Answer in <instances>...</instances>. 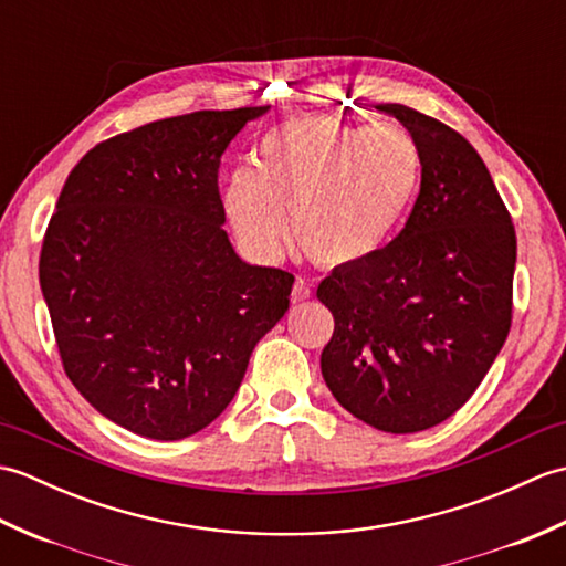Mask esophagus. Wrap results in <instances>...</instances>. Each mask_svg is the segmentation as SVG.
I'll list each match as a JSON object with an SVG mask.
<instances>
[{
  "label": "esophagus",
  "mask_w": 566,
  "mask_h": 566,
  "mask_svg": "<svg viewBox=\"0 0 566 566\" xmlns=\"http://www.w3.org/2000/svg\"><path fill=\"white\" fill-rule=\"evenodd\" d=\"M308 296H311V286L304 280H296L294 286H292V302L302 304V302H306Z\"/></svg>",
  "instance_id": "34e87169"
}]
</instances>
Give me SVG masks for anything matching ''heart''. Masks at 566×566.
<instances>
[{
    "instance_id": "1",
    "label": "heart",
    "mask_w": 566,
    "mask_h": 566,
    "mask_svg": "<svg viewBox=\"0 0 566 566\" xmlns=\"http://www.w3.org/2000/svg\"><path fill=\"white\" fill-rule=\"evenodd\" d=\"M420 185V153L401 128L355 126L304 114L270 128L255 167L228 179L226 213L252 255H282L294 240L323 268L375 260L399 233Z\"/></svg>"
}]
</instances>
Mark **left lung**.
Returning a JSON list of instances; mask_svg holds the SVG:
<instances>
[{"label": "left lung", "instance_id": "left-lung-1", "mask_svg": "<svg viewBox=\"0 0 566 566\" xmlns=\"http://www.w3.org/2000/svg\"><path fill=\"white\" fill-rule=\"evenodd\" d=\"M420 191L375 260L335 268L318 302L335 328L321 371L345 411L384 432H418L467 403L511 331L515 228L464 136L403 104Z\"/></svg>", "mask_w": 566, "mask_h": 566}]
</instances>
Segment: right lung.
Returning <instances> with one entry per match:
<instances>
[{
    "instance_id": "add662e5",
    "label": "right lung",
    "mask_w": 566,
    "mask_h": 566,
    "mask_svg": "<svg viewBox=\"0 0 566 566\" xmlns=\"http://www.w3.org/2000/svg\"><path fill=\"white\" fill-rule=\"evenodd\" d=\"M270 106L163 118L94 146L60 191L39 276L65 375L136 436L219 418L286 308L294 274L235 255L219 165Z\"/></svg>"
}]
</instances>
